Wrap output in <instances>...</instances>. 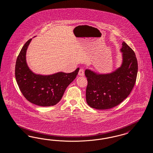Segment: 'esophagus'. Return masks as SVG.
Returning a JSON list of instances; mask_svg holds the SVG:
<instances>
[{"mask_svg":"<svg viewBox=\"0 0 153 153\" xmlns=\"http://www.w3.org/2000/svg\"><path fill=\"white\" fill-rule=\"evenodd\" d=\"M85 74V71L83 70V68H80L79 70V75L81 76H83Z\"/></svg>","mask_w":153,"mask_h":153,"instance_id":"1","label":"esophagus"}]
</instances>
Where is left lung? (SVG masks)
<instances>
[{"instance_id": "left-lung-1", "label": "left lung", "mask_w": 153, "mask_h": 153, "mask_svg": "<svg viewBox=\"0 0 153 153\" xmlns=\"http://www.w3.org/2000/svg\"><path fill=\"white\" fill-rule=\"evenodd\" d=\"M123 63L109 74H97L86 70L88 80L86 99L88 105L96 109H108L119 105L131 92L136 81L138 65L134 51L125 42L120 49Z\"/></svg>"}]
</instances>
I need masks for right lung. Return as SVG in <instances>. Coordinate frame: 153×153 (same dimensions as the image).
<instances>
[{
	"mask_svg": "<svg viewBox=\"0 0 153 153\" xmlns=\"http://www.w3.org/2000/svg\"><path fill=\"white\" fill-rule=\"evenodd\" d=\"M31 40L23 45L17 56L15 67V77L19 88L28 102L41 107L56 104L63 97L67 86L78 74L79 68L73 72H58L49 76L33 74L28 67L26 53Z\"/></svg>",
	"mask_w": 153,
	"mask_h": 153,
	"instance_id": "add662e5",
	"label": "right lung"
}]
</instances>
